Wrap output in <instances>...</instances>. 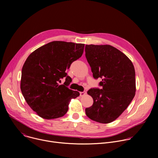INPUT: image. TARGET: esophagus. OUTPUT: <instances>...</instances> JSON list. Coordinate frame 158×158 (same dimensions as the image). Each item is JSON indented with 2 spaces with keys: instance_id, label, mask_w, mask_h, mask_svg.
<instances>
[{
  "instance_id": "obj_1",
  "label": "esophagus",
  "mask_w": 158,
  "mask_h": 158,
  "mask_svg": "<svg viewBox=\"0 0 158 158\" xmlns=\"http://www.w3.org/2000/svg\"><path fill=\"white\" fill-rule=\"evenodd\" d=\"M87 94V93L85 91H83V92H80V96H84Z\"/></svg>"
}]
</instances>
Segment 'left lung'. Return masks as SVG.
Listing matches in <instances>:
<instances>
[{"label":"left lung","mask_w":158,"mask_h":158,"mask_svg":"<svg viewBox=\"0 0 158 158\" xmlns=\"http://www.w3.org/2000/svg\"><path fill=\"white\" fill-rule=\"evenodd\" d=\"M85 52L94 78L102 79V89L87 91L94 102L85 109V114L94 121L111 123L126 110L136 94L134 65L124 53L110 45H85Z\"/></svg>","instance_id":"1"}]
</instances>
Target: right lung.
<instances>
[{
	"label": "right lung",
	"instance_id": "obj_1",
	"mask_svg": "<svg viewBox=\"0 0 158 158\" xmlns=\"http://www.w3.org/2000/svg\"><path fill=\"white\" fill-rule=\"evenodd\" d=\"M84 48V44L53 41L27 58L22 69L20 89L28 105L42 118L64 116L71 99L79 96L78 91L67 87L72 79L66 71L82 56ZM63 78L66 81L59 85Z\"/></svg>",
	"mask_w": 158,
	"mask_h": 158
}]
</instances>
